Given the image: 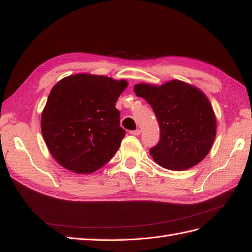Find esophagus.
<instances>
[{
    "label": "esophagus",
    "mask_w": 252,
    "mask_h": 252,
    "mask_svg": "<svg viewBox=\"0 0 252 252\" xmlns=\"http://www.w3.org/2000/svg\"><path fill=\"white\" fill-rule=\"evenodd\" d=\"M130 134H132V135H135V136L140 135V134H141V130H140V129H137V130H134V131H131V132H130Z\"/></svg>",
    "instance_id": "obj_1"
}]
</instances>
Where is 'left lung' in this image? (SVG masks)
<instances>
[{
    "label": "left lung",
    "mask_w": 252,
    "mask_h": 252,
    "mask_svg": "<svg viewBox=\"0 0 252 252\" xmlns=\"http://www.w3.org/2000/svg\"><path fill=\"white\" fill-rule=\"evenodd\" d=\"M134 93L146 99L157 117L160 140L149 154L159 165L186 170L207 156L217 134V120L199 89L172 80L160 87L136 84Z\"/></svg>",
    "instance_id": "1"
}]
</instances>
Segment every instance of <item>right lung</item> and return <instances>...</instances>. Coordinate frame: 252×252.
I'll list each match as a JSON object with an SVG mask.
<instances>
[{
	"instance_id": "1",
	"label": "right lung",
	"mask_w": 252,
	"mask_h": 252,
	"mask_svg": "<svg viewBox=\"0 0 252 252\" xmlns=\"http://www.w3.org/2000/svg\"><path fill=\"white\" fill-rule=\"evenodd\" d=\"M126 87V80L89 73L55 84L42 112L41 130L58 163L88 174L109 161L126 136L116 101Z\"/></svg>"
}]
</instances>
